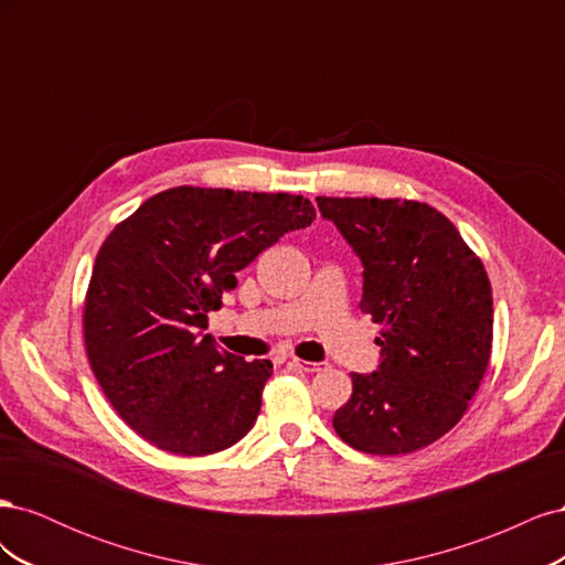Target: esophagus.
Listing matches in <instances>:
<instances>
[{"mask_svg": "<svg viewBox=\"0 0 565 565\" xmlns=\"http://www.w3.org/2000/svg\"><path fill=\"white\" fill-rule=\"evenodd\" d=\"M289 365L297 367V370H301V372H309V374H313V372H320V370H322V367H320V363L301 361V358H292V361H289Z\"/></svg>", "mask_w": 565, "mask_h": 565, "instance_id": "1", "label": "esophagus"}]
</instances>
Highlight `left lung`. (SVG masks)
I'll list each match as a JSON object with an SVG mask.
<instances>
[{"label": "left lung", "instance_id": "obj_1", "mask_svg": "<svg viewBox=\"0 0 565 565\" xmlns=\"http://www.w3.org/2000/svg\"><path fill=\"white\" fill-rule=\"evenodd\" d=\"M361 256V309L382 324L380 370L353 372L334 431L367 455L431 446L465 417L492 351V289L483 262L431 204L401 198H318Z\"/></svg>", "mask_w": 565, "mask_h": 565}]
</instances>
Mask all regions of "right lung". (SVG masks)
Here are the masks:
<instances>
[{
  "instance_id": "1",
  "label": "right lung",
  "mask_w": 565,
  "mask_h": 565,
  "mask_svg": "<svg viewBox=\"0 0 565 565\" xmlns=\"http://www.w3.org/2000/svg\"><path fill=\"white\" fill-rule=\"evenodd\" d=\"M313 218L301 195L177 185L110 231L84 295V349L115 413L150 446L202 457L252 429L273 365L202 330L235 273Z\"/></svg>"
}]
</instances>
